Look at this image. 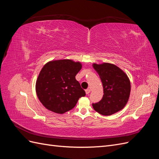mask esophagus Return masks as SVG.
I'll return each instance as SVG.
<instances>
[{
    "mask_svg": "<svg viewBox=\"0 0 159 159\" xmlns=\"http://www.w3.org/2000/svg\"><path fill=\"white\" fill-rule=\"evenodd\" d=\"M90 91H91V90H90L89 89H85V93L87 94V95H88V94L90 93Z\"/></svg>",
    "mask_w": 159,
    "mask_h": 159,
    "instance_id": "obj_1",
    "label": "esophagus"
}]
</instances>
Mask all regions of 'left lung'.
<instances>
[{
  "instance_id": "left-lung-1",
  "label": "left lung",
  "mask_w": 159,
  "mask_h": 159,
  "mask_svg": "<svg viewBox=\"0 0 159 159\" xmlns=\"http://www.w3.org/2000/svg\"><path fill=\"white\" fill-rule=\"evenodd\" d=\"M103 88V96L100 102L93 103L95 111L109 116L125 106L131 92V83L127 75L113 64H93Z\"/></svg>"
}]
</instances>
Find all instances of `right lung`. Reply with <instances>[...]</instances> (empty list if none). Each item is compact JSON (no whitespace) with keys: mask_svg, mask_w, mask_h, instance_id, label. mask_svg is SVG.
<instances>
[{"mask_svg":"<svg viewBox=\"0 0 159 159\" xmlns=\"http://www.w3.org/2000/svg\"><path fill=\"white\" fill-rule=\"evenodd\" d=\"M80 61L71 60H52L41 70L36 83L38 99L51 111L63 114L73 109L85 91L75 80L81 69Z\"/></svg>","mask_w":159,"mask_h":159,"instance_id":"1","label":"right lung"}]
</instances>
